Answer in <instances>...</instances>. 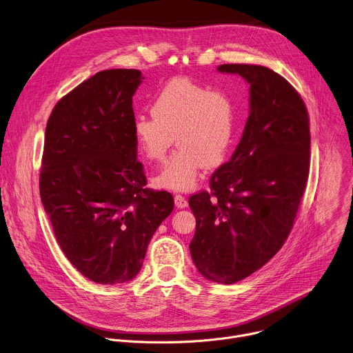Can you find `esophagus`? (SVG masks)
Masks as SVG:
<instances>
[{"label": "esophagus", "mask_w": 353, "mask_h": 353, "mask_svg": "<svg viewBox=\"0 0 353 353\" xmlns=\"http://www.w3.org/2000/svg\"><path fill=\"white\" fill-rule=\"evenodd\" d=\"M174 203H176L177 208H185V206L188 205L187 199H185L183 195H180V194H176V195H174Z\"/></svg>", "instance_id": "obj_1"}]
</instances>
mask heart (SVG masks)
Instances as JSON below:
<instances>
[{
    "label": "heart",
    "mask_w": 353,
    "mask_h": 353,
    "mask_svg": "<svg viewBox=\"0 0 353 353\" xmlns=\"http://www.w3.org/2000/svg\"><path fill=\"white\" fill-rule=\"evenodd\" d=\"M133 134L143 155L152 162L165 158L176 137L179 150L155 181L169 190L187 191L196 184L202 166H219L236 144V105L224 91L176 77L155 97L151 116H136Z\"/></svg>",
    "instance_id": "obj_1"
}]
</instances>
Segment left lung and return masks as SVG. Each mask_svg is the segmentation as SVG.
<instances>
[{"mask_svg":"<svg viewBox=\"0 0 353 353\" xmlns=\"http://www.w3.org/2000/svg\"><path fill=\"white\" fill-rule=\"evenodd\" d=\"M250 84L251 113L231 159L192 194L190 252L210 281L234 284L266 265L294 227L310 166V123L299 92L269 68L225 63Z\"/></svg>","mask_w":353,"mask_h":353,"instance_id":"8db88e82","label":"left lung"}]
</instances>
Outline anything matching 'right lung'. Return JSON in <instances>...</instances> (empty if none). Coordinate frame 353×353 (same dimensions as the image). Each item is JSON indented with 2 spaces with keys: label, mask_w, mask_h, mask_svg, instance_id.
Returning a JSON list of instances; mask_svg holds the SVG:
<instances>
[{
  "label": "right lung",
  "mask_w": 353,
  "mask_h": 353,
  "mask_svg": "<svg viewBox=\"0 0 353 353\" xmlns=\"http://www.w3.org/2000/svg\"><path fill=\"white\" fill-rule=\"evenodd\" d=\"M137 69H108L54 106L46 129L40 196L68 261L98 284L132 280L173 210L147 187L133 134Z\"/></svg>",
  "instance_id": "add662e5"
}]
</instances>
